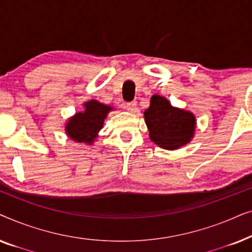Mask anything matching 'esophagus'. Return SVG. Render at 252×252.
Segmentation results:
<instances>
[{"label": "esophagus", "mask_w": 252, "mask_h": 252, "mask_svg": "<svg viewBox=\"0 0 252 252\" xmlns=\"http://www.w3.org/2000/svg\"><path fill=\"white\" fill-rule=\"evenodd\" d=\"M126 109L128 110L129 112H134L136 109V101H132V102H128L126 104Z\"/></svg>", "instance_id": "1"}]
</instances>
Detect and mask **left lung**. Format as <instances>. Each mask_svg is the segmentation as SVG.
<instances>
[{
  "label": "left lung",
  "mask_w": 252,
  "mask_h": 252,
  "mask_svg": "<svg viewBox=\"0 0 252 252\" xmlns=\"http://www.w3.org/2000/svg\"><path fill=\"white\" fill-rule=\"evenodd\" d=\"M143 116L150 140L163 149H179L190 142L195 135L194 113L175 108L164 96H151L150 105Z\"/></svg>",
  "instance_id": "8db88e82"
}]
</instances>
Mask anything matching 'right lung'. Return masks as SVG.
Wrapping results in <instances>:
<instances>
[{
	"label": "right lung",
	"instance_id": "1",
	"mask_svg": "<svg viewBox=\"0 0 252 252\" xmlns=\"http://www.w3.org/2000/svg\"><path fill=\"white\" fill-rule=\"evenodd\" d=\"M84 110L74 113L65 123V133L78 143H86L93 146L98 137L99 130L103 128L104 120L113 106L106 105L96 99L85 102Z\"/></svg>",
	"mask_w": 252,
	"mask_h": 252
}]
</instances>
